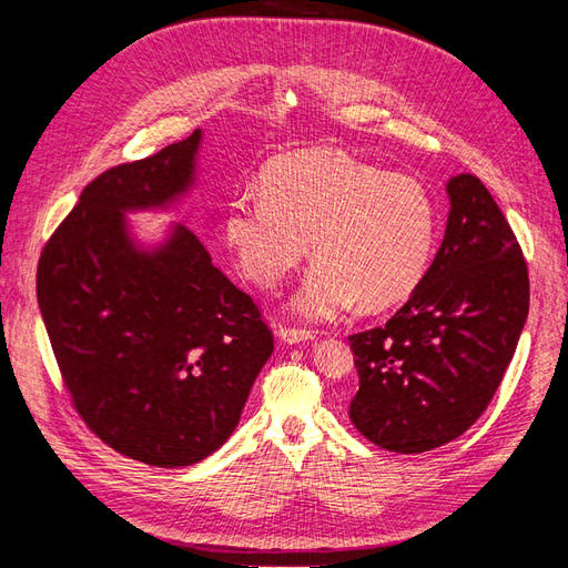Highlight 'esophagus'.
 <instances>
[{
  "instance_id": "esophagus-1",
  "label": "esophagus",
  "mask_w": 568,
  "mask_h": 568,
  "mask_svg": "<svg viewBox=\"0 0 568 568\" xmlns=\"http://www.w3.org/2000/svg\"><path fill=\"white\" fill-rule=\"evenodd\" d=\"M277 336H280L284 343H303V341H311V338H313V332L296 329V326L280 324V326H277Z\"/></svg>"
}]
</instances>
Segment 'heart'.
<instances>
[{"label": "heart", "instance_id": "b5f03b06", "mask_svg": "<svg viewBox=\"0 0 568 568\" xmlns=\"http://www.w3.org/2000/svg\"><path fill=\"white\" fill-rule=\"evenodd\" d=\"M438 201L417 178L334 149L286 153L267 165L263 194L234 196L222 234L244 277L277 286L307 253L291 307L311 320L341 317L355 303L384 311L415 294L438 242Z\"/></svg>", "mask_w": 568, "mask_h": 568}]
</instances>
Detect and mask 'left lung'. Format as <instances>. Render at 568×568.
<instances>
[{"instance_id": "1", "label": "left lung", "mask_w": 568, "mask_h": 568, "mask_svg": "<svg viewBox=\"0 0 568 568\" xmlns=\"http://www.w3.org/2000/svg\"><path fill=\"white\" fill-rule=\"evenodd\" d=\"M450 215L424 282L386 326L353 334L351 422L390 453L455 440L484 415L528 317V267L478 178L448 182Z\"/></svg>"}]
</instances>
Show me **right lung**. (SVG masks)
<instances>
[{"instance_id":"obj_1","label":"right lung","mask_w":568,"mask_h":568,"mask_svg":"<svg viewBox=\"0 0 568 568\" xmlns=\"http://www.w3.org/2000/svg\"><path fill=\"white\" fill-rule=\"evenodd\" d=\"M201 130L92 180L51 234L38 303L73 407L120 455L196 464L242 417L274 338L199 236L136 248L125 213L165 209L194 184Z\"/></svg>"}]
</instances>
